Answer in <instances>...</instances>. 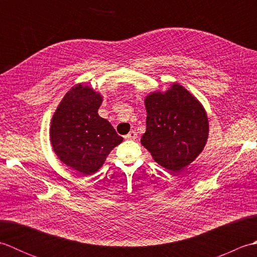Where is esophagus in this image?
<instances>
[{
    "label": "esophagus",
    "mask_w": 257,
    "mask_h": 257,
    "mask_svg": "<svg viewBox=\"0 0 257 257\" xmlns=\"http://www.w3.org/2000/svg\"><path fill=\"white\" fill-rule=\"evenodd\" d=\"M124 139H127V140L137 139V133H136L135 130H132V132H130L128 135L124 136Z\"/></svg>",
    "instance_id": "34e87169"
}]
</instances>
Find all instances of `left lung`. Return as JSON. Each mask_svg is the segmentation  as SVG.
<instances>
[{
  "instance_id": "obj_1",
  "label": "left lung",
  "mask_w": 257,
  "mask_h": 257,
  "mask_svg": "<svg viewBox=\"0 0 257 257\" xmlns=\"http://www.w3.org/2000/svg\"><path fill=\"white\" fill-rule=\"evenodd\" d=\"M145 103L147 129L141 144L161 167L181 171L206 144L209 120L204 108L179 84L166 92H152Z\"/></svg>"
}]
</instances>
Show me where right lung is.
I'll list each match as a JSON object with an SVG mask.
<instances>
[{"instance_id":"1","label":"right lung","mask_w":257,"mask_h":257,"mask_svg":"<svg viewBox=\"0 0 257 257\" xmlns=\"http://www.w3.org/2000/svg\"><path fill=\"white\" fill-rule=\"evenodd\" d=\"M102 97L89 86L73 87L59 103L51 125L53 149L65 165L90 176L122 141L110 122L99 117Z\"/></svg>"}]
</instances>
